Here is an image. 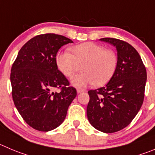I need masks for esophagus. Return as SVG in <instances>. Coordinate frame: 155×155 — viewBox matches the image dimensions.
Returning a JSON list of instances; mask_svg holds the SVG:
<instances>
[{
    "mask_svg": "<svg viewBox=\"0 0 155 155\" xmlns=\"http://www.w3.org/2000/svg\"><path fill=\"white\" fill-rule=\"evenodd\" d=\"M84 91L83 89H80V88H78V89H77V92L78 93V94L84 92Z\"/></svg>",
    "mask_w": 155,
    "mask_h": 155,
    "instance_id": "34e87169",
    "label": "esophagus"
}]
</instances>
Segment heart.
I'll return each instance as SVG.
<instances>
[{
	"instance_id": "1",
	"label": "heart",
	"mask_w": 155,
	"mask_h": 155,
	"mask_svg": "<svg viewBox=\"0 0 155 155\" xmlns=\"http://www.w3.org/2000/svg\"><path fill=\"white\" fill-rule=\"evenodd\" d=\"M72 54L63 51L56 58L58 69L67 78H71L76 72H83L74 77V86L83 87L94 84L98 87L108 83L116 71L117 56L114 51L91 42H83L71 48Z\"/></svg>"
}]
</instances>
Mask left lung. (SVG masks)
<instances>
[{
    "mask_svg": "<svg viewBox=\"0 0 155 155\" xmlns=\"http://www.w3.org/2000/svg\"><path fill=\"white\" fill-rule=\"evenodd\" d=\"M117 50V67L104 87L88 91L87 116L97 130L113 133L126 128L139 111L145 97L147 72L139 54L125 41L103 38Z\"/></svg>",
    "mask_w": 155,
    "mask_h": 155,
    "instance_id": "obj_1",
    "label": "left lung"
}]
</instances>
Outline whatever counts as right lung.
I'll return each instance as SVG.
<instances>
[{
  "instance_id": "add662e5",
  "label": "right lung",
  "mask_w": 155,
  "mask_h": 155,
  "mask_svg": "<svg viewBox=\"0 0 155 155\" xmlns=\"http://www.w3.org/2000/svg\"><path fill=\"white\" fill-rule=\"evenodd\" d=\"M70 42L61 35H38L23 45L12 64L14 105L36 130L48 132L59 126L77 96L76 89L58 70L55 58L58 49Z\"/></svg>"
}]
</instances>
